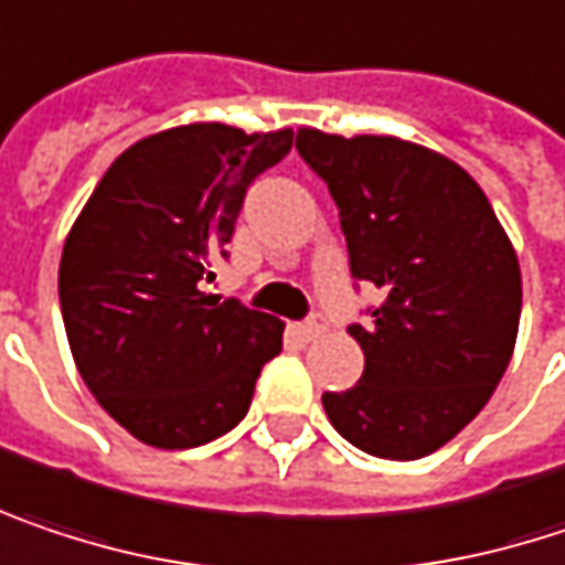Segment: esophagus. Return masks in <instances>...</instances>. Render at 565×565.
Instances as JSON below:
<instances>
[{
  "label": "esophagus",
  "mask_w": 565,
  "mask_h": 565,
  "mask_svg": "<svg viewBox=\"0 0 565 565\" xmlns=\"http://www.w3.org/2000/svg\"><path fill=\"white\" fill-rule=\"evenodd\" d=\"M297 330H300V335H303V339H317V335L327 333V320H323V317L317 313V317L303 320V323H300Z\"/></svg>",
  "instance_id": "1"
}]
</instances>
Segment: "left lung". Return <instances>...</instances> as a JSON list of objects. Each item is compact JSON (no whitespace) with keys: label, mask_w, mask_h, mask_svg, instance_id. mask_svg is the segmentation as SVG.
I'll return each mask as SVG.
<instances>
[{"label":"left lung","mask_w":565,"mask_h":565,"mask_svg":"<svg viewBox=\"0 0 565 565\" xmlns=\"http://www.w3.org/2000/svg\"><path fill=\"white\" fill-rule=\"evenodd\" d=\"M297 151L339 206L352 275L385 303L349 327L365 372L323 394L335 434L379 459H420L488 404L521 323V265L482 186L394 135L297 129Z\"/></svg>","instance_id":"left-lung-1"}]
</instances>
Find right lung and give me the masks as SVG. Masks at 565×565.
Listing matches in <instances>:
<instances>
[{"mask_svg":"<svg viewBox=\"0 0 565 565\" xmlns=\"http://www.w3.org/2000/svg\"><path fill=\"white\" fill-rule=\"evenodd\" d=\"M294 131L190 122L126 148L67 232L61 313L96 404L154 449H190L248 414L258 372L281 352L271 313L203 294L226 255L245 186Z\"/></svg>","mask_w":565,"mask_h":565,"instance_id":"right-lung-1","label":"right lung"}]
</instances>
